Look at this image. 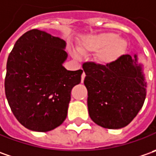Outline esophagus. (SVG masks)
Masks as SVG:
<instances>
[{
	"label": "esophagus",
	"instance_id": "1",
	"mask_svg": "<svg viewBox=\"0 0 156 156\" xmlns=\"http://www.w3.org/2000/svg\"><path fill=\"white\" fill-rule=\"evenodd\" d=\"M84 78H85V73H83L82 76H81V83H83V79H84Z\"/></svg>",
	"mask_w": 156,
	"mask_h": 156
}]
</instances>
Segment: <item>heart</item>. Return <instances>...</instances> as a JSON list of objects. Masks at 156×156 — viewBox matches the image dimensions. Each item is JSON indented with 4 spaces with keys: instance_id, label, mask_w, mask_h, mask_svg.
<instances>
[{
    "instance_id": "obj_1",
    "label": "heart",
    "mask_w": 156,
    "mask_h": 156,
    "mask_svg": "<svg viewBox=\"0 0 156 156\" xmlns=\"http://www.w3.org/2000/svg\"><path fill=\"white\" fill-rule=\"evenodd\" d=\"M127 42L114 33H103L89 35L82 41L79 50L83 53L98 52L97 59L104 66H110L116 62L126 51ZM73 56L78 58V51H73Z\"/></svg>"
}]
</instances>
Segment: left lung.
<instances>
[{
	"label": "left lung",
	"mask_w": 156,
	"mask_h": 156,
	"mask_svg": "<svg viewBox=\"0 0 156 156\" xmlns=\"http://www.w3.org/2000/svg\"><path fill=\"white\" fill-rule=\"evenodd\" d=\"M137 55L122 56L110 66L83 65L90 117L105 129H121L136 116L146 98L145 75Z\"/></svg>",
	"instance_id": "left-lung-1"
}]
</instances>
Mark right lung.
Here are the masks:
<instances>
[{
	"label": "right lung",
	"mask_w": 156,
	"mask_h": 156,
	"mask_svg": "<svg viewBox=\"0 0 156 156\" xmlns=\"http://www.w3.org/2000/svg\"><path fill=\"white\" fill-rule=\"evenodd\" d=\"M66 42L45 31L30 30L9 53L5 93L16 119L27 129L50 131L66 120L72 89L82 70L63 66Z\"/></svg>",
	"instance_id": "1"
}]
</instances>
